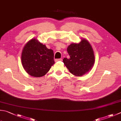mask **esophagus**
I'll use <instances>...</instances> for the list:
<instances>
[{
	"label": "esophagus",
	"instance_id": "esophagus-1",
	"mask_svg": "<svg viewBox=\"0 0 121 121\" xmlns=\"http://www.w3.org/2000/svg\"><path fill=\"white\" fill-rule=\"evenodd\" d=\"M62 60V59L61 58H60V59H56V60H55V61L56 62H57V61H61Z\"/></svg>",
	"mask_w": 121,
	"mask_h": 121
}]
</instances>
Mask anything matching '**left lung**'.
<instances>
[{"label":"left lung","mask_w":121,"mask_h":121,"mask_svg":"<svg viewBox=\"0 0 121 121\" xmlns=\"http://www.w3.org/2000/svg\"><path fill=\"white\" fill-rule=\"evenodd\" d=\"M67 51L70 58H64L63 62L70 73L76 76H82L91 70L95 63V55L87 39L82 38L79 43H72Z\"/></svg>","instance_id":"left-lung-1"}]
</instances>
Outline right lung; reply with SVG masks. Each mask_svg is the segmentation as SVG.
I'll use <instances>...</instances> for the list:
<instances>
[{
	"label": "right lung",
	"instance_id": "obj_1",
	"mask_svg": "<svg viewBox=\"0 0 121 121\" xmlns=\"http://www.w3.org/2000/svg\"><path fill=\"white\" fill-rule=\"evenodd\" d=\"M22 64L30 76L40 77L46 75L55 64L54 52L36 38L29 40L22 53Z\"/></svg>",
	"mask_w": 121,
	"mask_h": 121
}]
</instances>
